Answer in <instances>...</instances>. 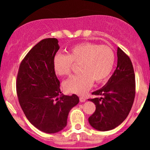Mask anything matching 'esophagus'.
<instances>
[{
    "label": "esophagus",
    "instance_id": "esophagus-1",
    "mask_svg": "<svg viewBox=\"0 0 150 150\" xmlns=\"http://www.w3.org/2000/svg\"><path fill=\"white\" fill-rule=\"evenodd\" d=\"M80 102H85V101H86V99L83 97H80Z\"/></svg>",
    "mask_w": 150,
    "mask_h": 150
}]
</instances>
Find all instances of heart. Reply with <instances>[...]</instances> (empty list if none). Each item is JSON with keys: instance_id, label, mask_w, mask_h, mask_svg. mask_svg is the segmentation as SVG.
Wrapping results in <instances>:
<instances>
[{"instance_id": "1", "label": "heart", "mask_w": 150, "mask_h": 150, "mask_svg": "<svg viewBox=\"0 0 150 150\" xmlns=\"http://www.w3.org/2000/svg\"><path fill=\"white\" fill-rule=\"evenodd\" d=\"M74 64H80L78 75L65 81V91L84 94L93 82L100 83L109 76L115 63V54L109 46L91 42L81 43L73 46L67 56L57 54L53 60V70L60 76L69 75Z\"/></svg>"}]
</instances>
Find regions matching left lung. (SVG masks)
<instances>
[{"label": "left lung", "mask_w": 150, "mask_h": 150, "mask_svg": "<svg viewBox=\"0 0 150 150\" xmlns=\"http://www.w3.org/2000/svg\"><path fill=\"white\" fill-rule=\"evenodd\" d=\"M117 67L102 88L92 92L100 98L89 99L96 105L88 118L92 128L108 131L116 128L128 116L135 95V79L130 58L120 48L117 49Z\"/></svg>", "instance_id": "8db88e82"}]
</instances>
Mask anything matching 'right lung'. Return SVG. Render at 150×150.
<instances>
[{"label":"right lung","mask_w":150,"mask_h":150,"mask_svg":"<svg viewBox=\"0 0 150 150\" xmlns=\"http://www.w3.org/2000/svg\"><path fill=\"white\" fill-rule=\"evenodd\" d=\"M56 38L40 41L20 63L17 77L19 103L29 121L46 133H56L67 125L68 113L79 103L76 94L64 95L53 70L59 49Z\"/></svg>","instance_id":"add662e5"}]
</instances>
